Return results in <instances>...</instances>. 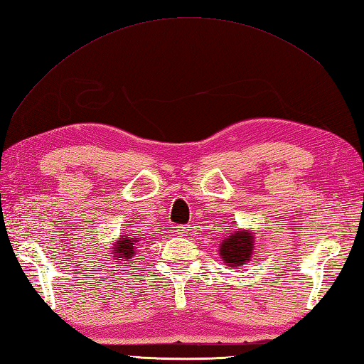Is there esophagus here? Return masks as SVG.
I'll return each mask as SVG.
<instances>
[{
    "label": "esophagus",
    "mask_w": 364,
    "mask_h": 364,
    "mask_svg": "<svg viewBox=\"0 0 364 364\" xmlns=\"http://www.w3.org/2000/svg\"><path fill=\"white\" fill-rule=\"evenodd\" d=\"M189 228L191 227H188V225H180V227H176V231H178V235H188Z\"/></svg>",
    "instance_id": "34e87169"
}]
</instances>
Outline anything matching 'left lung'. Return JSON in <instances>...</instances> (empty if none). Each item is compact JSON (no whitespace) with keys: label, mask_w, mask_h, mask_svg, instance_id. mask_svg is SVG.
<instances>
[{"label":"left lung","mask_w":364,"mask_h":364,"mask_svg":"<svg viewBox=\"0 0 364 364\" xmlns=\"http://www.w3.org/2000/svg\"><path fill=\"white\" fill-rule=\"evenodd\" d=\"M255 250V230H237L227 236L219 245L222 261L230 269L247 266L253 257Z\"/></svg>","instance_id":"8db88e82"}]
</instances>
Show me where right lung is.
I'll list each match as a JSON object with an SVG mask.
<instances>
[{"label": "right lung", "mask_w": 364, "mask_h": 364, "mask_svg": "<svg viewBox=\"0 0 364 364\" xmlns=\"http://www.w3.org/2000/svg\"><path fill=\"white\" fill-rule=\"evenodd\" d=\"M137 242H139V237L129 236V235H120L119 241H114L111 247L114 259H117V262L131 261V258H133L134 253L137 252L136 250Z\"/></svg>", "instance_id": "obj_1"}]
</instances>
